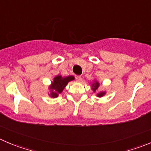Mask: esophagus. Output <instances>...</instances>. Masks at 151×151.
<instances>
[{
	"label": "esophagus",
	"mask_w": 151,
	"mask_h": 151,
	"mask_svg": "<svg viewBox=\"0 0 151 151\" xmlns=\"http://www.w3.org/2000/svg\"><path fill=\"white\" fill-rule=\"evenodd\" d=\"M76 80H77V81H80L82 79L81 76H76Z\"/></svg>",
	"instance_id": "34e87169"
}]
</instances>
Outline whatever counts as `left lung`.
I'll return each mask as SVG.
<instances>
[{"label":"left lung","mask_w":151,"mask_h":151,"mask_svg":"<svg viewBox=\"0 0 151 151\" xmlns=\"http://www.w3.org/2000/svg\"><path fill=\"white\" fill-rule=\"evenodd\" d=\"M99 82L94 81V83H93V84H92V86H91L92 90H93V91L96 92V91L97 90L98 88H99ZM105 94V91H101V92H99V93H98L97 94H96V96H97L98 97H101V96H103Z\"/></svg>","instance_id":"obj_1"}]
</instances>
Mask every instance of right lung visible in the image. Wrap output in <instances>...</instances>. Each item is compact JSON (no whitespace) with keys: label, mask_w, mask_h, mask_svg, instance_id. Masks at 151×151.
Segmentation results:
<instances>
[{"label":"right lung","mask_w":151,"mask_h":151,"mask_svg":"<svg viewBox=\"0 0 151 151\" xmlns=\"http://www.w3.org/2000/svg\"><path fill=\"white\" fill-rule=\"evenodd\" d=\"M74 80V77L73 76H68L65 77H63L61 75L56 76L54 78L51 86H49V89L51 91L49 96L53 98L58 97V95L62 93L68 82Z\"/></svg>","instance_id":"right-lung-1"}]
</instances>
